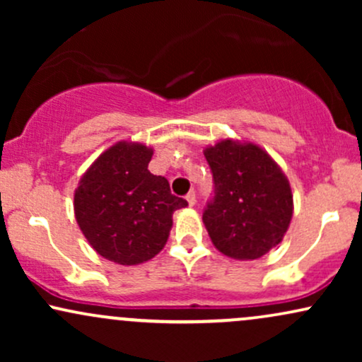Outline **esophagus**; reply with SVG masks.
I'll use <instances>...</instances> for the list:
<instances>
[{
  "mask_svg": "<svg viewBox=\"0 0 362 362\" xmlns=\"http://www.w3.org/2000/svg\"><path fill=\"white\" fill-rule=\"evenodd\" d=\"M187 202H189V206H195V202H197V195H195L194 190H190L189 194H187Z\"/></svg>",
  "mask_w": 362,
  "mask_h": 362,
  "instance_id": "1",
  "label": "esophagus"
}]
</instances>
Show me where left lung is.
Masks as SVG:
<instances>
[{
  "label": "left lung",
  "mask_w": 362,
  "mask_h": 362,
  "mask_svg": "<svg viewBox=\"0 0 362 362\" xmlns=\"http://www.w3.org/2000/svg\"><path fill=\"white\" fill-rule=\"evenodd\" d=\"M213 197L202 213L214 247L238 260H253L281 243L293 216L288 178L255 144L221 141L206 148Z\"/></svg>",
  "instance_id": "left-lung-1"
}]
</instances>
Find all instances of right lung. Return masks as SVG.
I'll return each instance as SVG.
<instances>
[{
	"mask_svg": "<svg viewBox=\"0 0 362 362\" xmlns=\"http://www.w3.org/2000/svg\"><path fill=\"white\" fill-rule=\"evenodd\" d=\"M153 151L117 143L91 165L74 192L83 235L103 259L136 265L167 243L172 214L189 202L170 192L165 177L148 170Z\"/></svg>",
	"mask_w": 362,
	"mask_h": 362,
	"instance_id": "1",
	"label": "right lung"
}]
</instances>
